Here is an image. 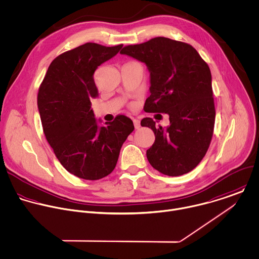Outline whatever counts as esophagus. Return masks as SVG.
<instances>
[{
	"label": "esophagus",
	"mask_w": 259,
	"mask_h": 259,
	"mask_svg": "<svg viewBox=\"0 0 259 259\" xmlns=\"http://www.w3.org/2000/svg\"><path fill=\"white\" fill-rule=\"evenodd\" d=\"M133 121H134V125H135V128H136V130H139V128L141 127V122H140V120H139V119H136V118H134V119H133Z\"/></svg>",
	"instance_id": "34e87169"
}]
</instances>
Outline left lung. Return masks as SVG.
Segmentation results:
<instances>
[{
	"label": "left lung",
	"mask_w": 259,
	"mask_h": 259,
	"mask_svg": "<svg viewBox=\"0 0 259 259\" xmlns=\"http://www.w3.org/2000/svg\"><path fill=\"white\" fill-rule=\"evenodd\" d=\"M120 54L144 63L150 72L151 95L145 111L169 115L167 127H156L151 117L141 121L155 134V142L147 150L148 161L168 176L190 172L204 157L214 125L207 64L190 45L166 37L127 46Z\"/></svg>",
	"instance_id": "8db88e82"
}]
</instances>
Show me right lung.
Segmentation results:
<instances>
[{
    "label": "right lung",
    "instance_id": "obj_1",
    "mask_svg": "<svg viewBox=\"0 0 259 259\" xmlns=\"http://www.w3.org/2000/svg\"><path fill=\"white\" fill-rule=\"evenodd\" d=\"M122 45L88 42L56 58L39 87L37 106L46 138L67 171L98 180L116 166L122 144L135 126L117 115L112 122L96 119L91 99L97 97L96 69L118 54Z\"/></svg>",
    "mask_w": 259,
    "mask_h": 259
}]
</instances>
